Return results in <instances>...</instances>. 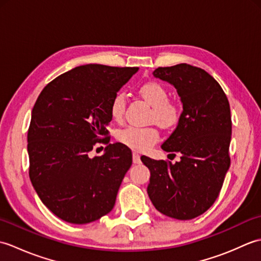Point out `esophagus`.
Instances as JSON below:
<instances>
[{
	"label": "esophagus",
	"instance_id": "esophagus-1",
	"mask_svg": "<svg viewBox=\"0 0 261 261\" xmlns=\"http://www.w3.org/2000/svg\"><path fill=\"white\" fill-rule=\"evenodd\" d=\"M132 160H134V164H140L141 160H140V156L138 154L137 152L132 153Z\"/></svg>",
	"mask_w": 261,
	"mask_h": 261
}]
</instances>
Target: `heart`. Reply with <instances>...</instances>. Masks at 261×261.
I'll return each mask as SVG.
<instances>
[{
    "label": "heart",
    "instance_id": "heart-1",
    "mask_svg": "<svg viewBox=\"0 0 261 261\" xmlns=\"http://www.w3.org/2000/svg\"><path fill=\"white\" fill-rule=\"evenodd\" d=\"M139 93L145 101L151 105L152 119L163 127H171L178 123L181 109L178 104L168 101L166 88L156 82H148L139 88ZM125 109V96L123 93L115 94L110 105V114L115 121H120ZM118 140L132 150L147 151L159 139L158 131L154 127H140L129 125L116 134Z\"/></svg>",
    "mask_w": 261,
    "mask_h": 261
}]
</instances>
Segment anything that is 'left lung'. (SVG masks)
I'll return each mask as SVG.
<instances>
[{"label":"left lung","instance_id":"obj_1","mask_svg":"<svg viewBox=\"0 0 261 261\" xmlns=\"http://www.w3.org/2000/svg\"><path fill=\"white\" fill-rule=\"evenodd\" d=\"M152 74L173 85L180 97V119L162 148L181 157L171 164L142 156L150 170L147 192L160 213L191 220L212 206L230 167V104L219 83L202 68L178 64Z\"/></svg>","mask_w":261,"mask_h":261}]
</instances>
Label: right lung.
Returning <instances> with one entry per match:
<instances>
[{
	"mask_svg": "<svg viewBox=\"0 0 261 261\" xmlns=\"http://www.w3.org/2000/svg\"><path fill=\"white\" fill-rule=\"evenodd\" d=\"M138 70L83 65L56 77L37 98L28 131L30 180L41 202L66 222L91 223L114 206L132 152L109 143L110 105ZM98 142L108 146L91 159Z\"/></svg>",
	"mask_w": 261,
	"mask_h": 261,
	"instance_id": "add662e5",
	"label": "right lung"
}]
</instances>
